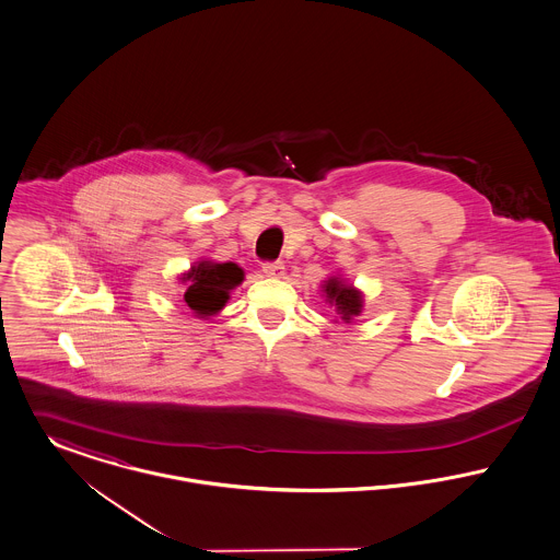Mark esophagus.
Wrapping results in <instances>:
<instances>
[{"instance_id":"obj_1","label":"esophagus","mask_w":560,"mask_h":560,"mask_svg":"<svg viewBox=\"0 0 560 560\" xmlns=\"http://www.w3.org/2000/svg\"><path fill=\"white\" fill-rule=\"evenodd\" d=\"M262 273L267 278H282L284 276V265L282 262H265Z\"/></svg>"}]
</instances>
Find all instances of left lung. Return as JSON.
<instances>
[{
  "label": "left lung",
  "instance_id": "left-lung-1",
  "mask_svg": "<svg viewBox=\"0 0 560 560\" xmlns=\"http://www.w3.org/2000/svg\"><path fill=\"white\" fill-rule=\"evenodd\" d=\"M320 293L325 298V304H329L336 311L338 319L345 323H351L364 311V293L340 273H334L327 280H323Z\"/></svg>",
  "mask_w": 560,
  "mask_h": 560
}]
</instances>
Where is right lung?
Masks as SVG:
<instances>
[{
	"label": "right lung",
	"mask_w": 560,
	"mask_h": 560,
	"mask_svg": "<svg viewBox=\"0 0 560 560\" xmlns=\"http://www.w3.org/2000/svg\"><path fill=\"white\" fill-rule=\"evenodd\" d=\"M245 273L237 262H215L211 258L196 260L187 271L178 276L185 289V302L198 319L215 317L226 302L231 291L243 282Z\"/></svg>",
	"instance_id": "add662e5"
}]
</instances>
